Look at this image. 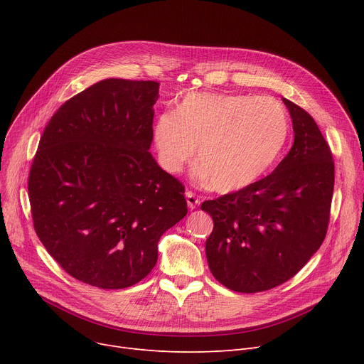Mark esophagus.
Segmentation results:
<instances>
[{
	"mask_svg": "<svg viewBox=\"0 0 364 364\" xmlns=\"http://www.w3.org/2000/svg\"><path fill=\"white\" fill-rule=\"evenodd\" d=\"M186 200H187V206L190 209H196L200 203V199L193 193V192H187L186 193Z\"/></svg>",
	"mask_w": 364,
	"mask_h": 364,
	"instance_id": "34e87169",
	"label": "esophagus"
}]
</instances>
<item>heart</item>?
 Listing matches in <instances>:
<instances>
[{
    "label": "heart",
    "mask_w": 364,
    "mask_h": 364,
    "mask_svg": "<svg viewBox=\"0 0 364 364\" xmlns=\"http://www.w3.org/2000/svg\"><path fill=\"white\" fill-rule=\"evenodd\" d=\"M289 117L272 97L190 92L177 112L161 113L153 127L161 166L178 172L193 159L196 176L217 192L230 193L257 183L280 158L289 137Z\"/></svg>",
    "instance_id": "heart-1"
}]
</instances>
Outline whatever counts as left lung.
I'll list each match as a JSON object with an SVG mask.
<instances>
[{"label": "left lung", "mask_w": 364, "mask_h": 364, "mask_svg": "<svg viewBox=\"0 0 364 364\" xmlns=\"http://www.w3.org/2000/svg\"><path fill=\"white\" fill-rule=\"evenodd\" d=\"M295 140L276 169L252 186L205 200L214 220L205 251L225 288L255 294L292 279L326 237L333 196L332 151L313 117L283 99Z\"/></svg>", "instance_id": "8db88e82"}]
</instances>
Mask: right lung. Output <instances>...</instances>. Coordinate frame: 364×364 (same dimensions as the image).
Returning <instances> with one entry per match:
<instances>
[{
  "label": "right lung",
  "mask_w": 364,
  "mask_h": 364,
  "mask_svg": "<svg viewBox=\"0 0 364 364\" xmlns=\"http://www.w3.org/2000/svg\"><path fill=\"white\" fill-rule=\"evenodd\" d=\"M155 81L109 78L65 102L28 178L36 236L62 269L124 289L158 261V242L187 214L184 186L149 151Z\"/></svg>",
  "instance_id": "right-lung-1"
}]
</instances>
